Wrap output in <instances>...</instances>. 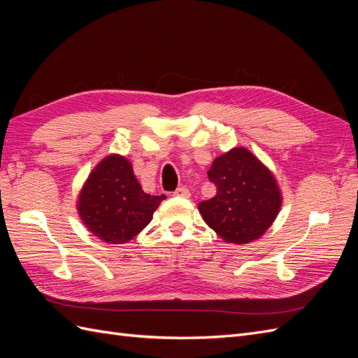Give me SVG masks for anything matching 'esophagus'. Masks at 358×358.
I'll return each mask as SVG.
<instances>
[{
    "label": "esophagus",
    "instance_id": "obj_1",
    "mask_svg": "<svg viewBox=\"0 0 358 358\" xmlns=\"http://www.w3.org/2000/svg\"><path fill=\"white\" fill-rule=\"evenodd\" d=\"M173 196H175V197H183V199H188V197L191 196V192H189V189H188V188H185V187H180V188H178L175 192H173Z\"/></svg>",
    "mask_w": 358,
    "mask_h": 358
}]
</instances>
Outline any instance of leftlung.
Listing matches in <instances>:
<instances>
[{
    "label": "left lung",
    "instance_id": "obj_1",
    "mask_svg": "<svg viewBox=\"0 0 358 358\" xmlns=\"http://www.w3.org/2000/svg\"><path fill=\"white\" fill-rule=\"evenodd\" d=\"M208 176L216 194L199 204L204 222L229 243L262 237L282 204L272 171L248 149L234 148L213 159Z\"/></svg>",
    "mask_w": 358,
    "mask_h": 358
}]
</instances>
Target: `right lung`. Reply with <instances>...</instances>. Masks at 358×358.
I'll return each instance as SVG.
<instances>
[{
	"mask_svg": "<svg viewBox=\"0 0 358 358\" xmlns=\"http://www.w3.org/2000/svg\"><path fill=\"white\" fill-rule=\"evenodd\" d=\"M164 199L146 194L134 176L131 162L113 154L101 159L86 179L78 212L94 236L119 245L145 229Z\"/></svg>",
	"mask_w": 358,
	"mask_h": 358,
	"instance_id": "obj_1",
	"label": "right lung"
}]
</instances>
